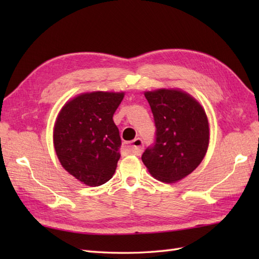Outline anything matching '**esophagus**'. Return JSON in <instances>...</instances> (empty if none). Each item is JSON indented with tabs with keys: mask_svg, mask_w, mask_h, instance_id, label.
<instances>
[{
	"mask_svg": "<svg viewBox=\"0 0 259 259\" xmlns=\"http://www.w3.org/2000/svg\"><path fill=\"white\" fill-rule=\"evenodd\" d=\"M142 149H144V142H142L140 138H136L135 140H133V146H131L129 151L133 153V155L140 156Z\"/></svg>",
	"mask_w": 259,
	"mask_h": 259,
	"instance_id": "esophagus-1",
	"label": "esophagus"
}]
</instances>
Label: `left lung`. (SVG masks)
Masks as SVG:
<instances>
[{
	"instance_id": "obj_1",
	"label": "left lung",
	"mask_w": 259,
	"mask_h": 259,
	"mask_svg": "<svg viewBox=\"0 0 259 259\" xmlns=\"http://www.w3.org/2000/svg\"><path fill=\"white\" fill-rule=\"evenodd\" d=\"M156 123V144L141 159L157 180L175 184L190 175L205 158L209 122L205 109L189 93L174 88L145 91Z\"/></svg>"
}]
</instances>
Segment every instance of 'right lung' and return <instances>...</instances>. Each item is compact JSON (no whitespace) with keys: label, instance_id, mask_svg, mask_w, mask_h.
Returning <instances> with one entry per match:
<instances>
[{"label":"right lung","instance_id":"obj_1","mask_svg":"<svg viewBox=\"0 0 259 259\" xmlns=\"http://www.w3.org/2000/svg\"><path fill=\"white\" fill-rule=\"evenodd\" d=\"M124 92L91 91L70 99L53 126V146L61 166L90 187L112 178L120 158L121 139L113 113Z\"/></svg>","mask_w":259,"mask_h":259}]
</instances>
